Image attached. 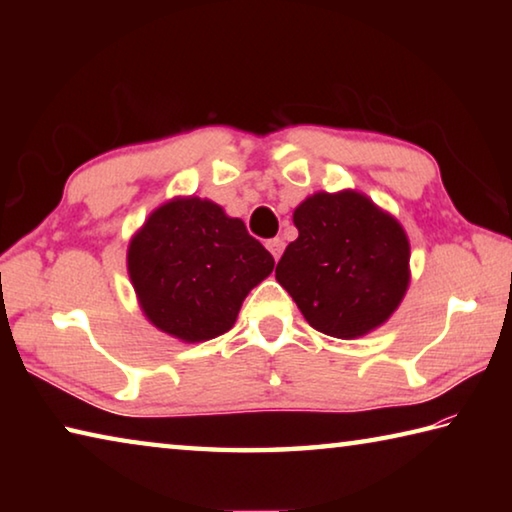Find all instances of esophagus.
<instances>
[{
  "instance_id": "esophagus-1",
  "label": "esophagus",
  "mask_w": 512,
  "mask_h": 512,
  "mask_svg": "<svg viewBox=\"0 0 512 512\" xmlns=\"http://www.w3.org/2000/svg\"><path fill=\"white\" fill-rule=\"evenodd\" d=\"M266 248L271 250V255H273L275 259H280L282 250H284V241H282L280 237H275V239H268V241H266Z\"/></svg>"
}]
</instances>
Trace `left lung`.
I'll list each match as a JSON object with an SVG mask.
<instances>
[{
	"label": "left lung",
	"instance_id": "8db88e82",
	"mask_svg": "<svg viewBox=\"0 0 512 512\" xmlns=\"http://www.w3.org/2000/svg\"><path fill=\"white\" fill-rule=\"evenodd\" d=\"M298 239L275 268L307 323L334 339L384 325L409 289L411 246L395 219L352 189L318 192L293 212Z\"/></svg>",
	"mask_w": 512,
	"mask_h": 512
}]
</instances>
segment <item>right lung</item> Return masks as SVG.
I'll list each match as a JSON object with an SVG mask.
<instances>
[{
  "label": "right lung",
  "instance_id": "right-lung-1",
  "mask_svg": "<svg viewBox=\"0 0 512 512\" xmlns=\"http://www.w3.org/2000/svg\"><path fill=\"white\" fill-rule=\"evenodd\" d=\"M128 275L144 316L185 343L235 325L241 302L273 271V255L207 198H171L128 244Z\"/></svg>",
  "mask_w": 512,
  "mask_h": 512
}]
</instances>
